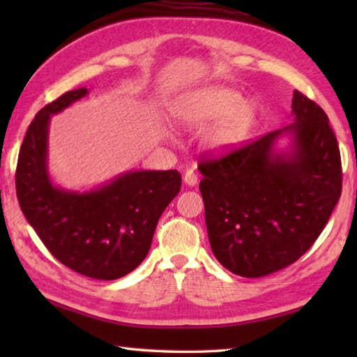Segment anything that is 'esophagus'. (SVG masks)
<instances>
[{"mask_svg": "<svg viewBox=\"0 0 357 357\" xmlns=\"http://www.w3.org/2000/svg\"><path fill=\"white\" fill-rule=\"evenodd\" d=\"M184 183L188 185V187H195L196 184H198V176H196V173L193 170H187L185 174H184Z\"/></svg>", "mask_w": 357, "mask_h": 357, "instance_id": "esophagus-1", "label": "esophagus"}]
</instances>
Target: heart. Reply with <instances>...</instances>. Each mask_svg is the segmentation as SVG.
Here are the masks:
<instances>
[{"instance_id": "obj_1", "label": "heart", "mask_w": 357, "mask_h": 357, "mask_svg": "<svg viewBox=\"0 0 357 357\" xmlns=\"http://www.w3.org/2000/svg\"><path fill=\"white\" fill-rule=\"evenodd\" d=\"M174 123L188 132H202L216 120L218 123L204 133V146L221 153L244 141L255 121V105L242 101L236 90L227 87H204L173 105Z\"/></svg>"}]
</instances>
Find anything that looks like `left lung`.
Returning <instances> with one entry per match:
<instances>
[{"label":"left lung","instance_id":"8db88e82","mask_svg":"<svg viewBox=\"0 0 357 357\" xmlns=\"http://www.w3.org/2000/svg\"><path fill=\"white\" fill-rule=\"evenodd\" d=\"M294 123L221 158L202 159L199 190L211 252L227 270L261 278L296 262L319 238L342 190L328 116L293 92ZM291 136V149H275Z\"/></svg>","mask_w":357,"mask_h":357}]
</instances>
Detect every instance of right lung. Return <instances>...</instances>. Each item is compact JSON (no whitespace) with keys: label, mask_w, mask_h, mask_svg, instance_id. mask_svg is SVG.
<instances>
[{"label":"right lung","mask_w":357,"mask_h":357,"mask_svg":"<svg viewBox=\"0 0 357 357\" xmlns=\"http://www.w3.org/2000/svg\"><path fill=\"white\" fill-rule=\"evenodd\" d=\"M89 93L70 90L36 113L22 141L17 196L27 222L56 259L79 275L113 280L146 259L165 207L181 190L178 170H135L89 192L53 185L47 169L50 116Z\"/></svg>","instance_id":"add662e5"}]
</instances>
